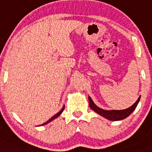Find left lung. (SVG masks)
Instances as JSON below:
<instances>
[{
	"mask_svg": "<svg viewBox=\"0 0 152 152\" xmlns=\"http://www.w3.org/2000/svg\"><path fill=\"white\" fill-rule=\"evenodd\" d=\"M140 99V96L138 98L137 101L132 106H130L129 108L125 109V110H105L100 109L99 107L95 106V104L93 102L92 99H91V97H88L89 106H90L91 109H92L93 110L95 111L97 113H99L101 116H102L104 118H107V119L110 121L122 120V119H125L127 117H129L133 112L135 109H136Z\"/></svg>",
	"mask_w": 152,
	"mask_h": 152,
	"instance_id": "1",
	"label": "left lung"
}]
</instances>
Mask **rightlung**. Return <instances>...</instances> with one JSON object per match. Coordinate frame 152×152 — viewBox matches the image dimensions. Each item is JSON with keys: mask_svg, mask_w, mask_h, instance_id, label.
I'll return each instance as SVG.
<instances>
[{"mask_svg": "<svg viewBox=\"0 0 152 152\" xmlns=\"http://www.w3.org/2000/svg\"><path fill=\"white\" fill-rule=\"evenodd\" d=\"M64 107H63V108L61 109V110L60 111L59 113H57V114H55V115L53 116V117H52V118H51L50 119V120H48V121H46V122H45V123H44V124H42V125H46V124H47V123H49V122H50V121H52V120H53V119H55V118H57V117H58V116H60V114H61V113L62 112H63V110H64Z\"/></svg>", "mask_w": 152, "mask_h": 152, "instance_id": "right-lung-1", "label": "right lung"}]
</instances>
